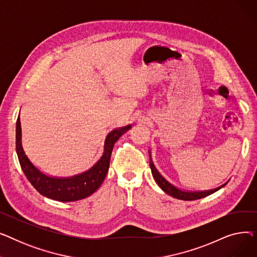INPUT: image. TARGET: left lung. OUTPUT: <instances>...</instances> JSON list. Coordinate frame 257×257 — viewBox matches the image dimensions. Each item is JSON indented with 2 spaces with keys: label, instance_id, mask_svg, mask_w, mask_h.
Returning <instances> with one entry per match:
<instances>
[{
  "label": "left lung",
  "instance_id": "left-lung-1",
  "mask_svg": "<svg viewBox=\"0 0 257 257\" xmlns=\"http://www.w3.org/2000/svg\"><path fill=\"white\" fill-rule=\"evenodd\" d=\"M150 168L152 170V175L156 181V183L159 185V187L163 190L164 192H166L168 195L177 198L180 200H185V201H192V200H198L201 198H204L206 196H209L211 194H213L214 192L219 191L220 188H222L225 184H223L222 186L215 188V190H211V191H205V192H184L179 190V188L175 187L174 185H172L170 182H168L163 176H161L160 173L157 171V169L155 168L153 161L151 159L150 156Z\"/></svg>",
  "mask_w": 257,
  "mask_h": 257
}]
</instances>
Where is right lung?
Masks as SVG:
<instances>
[{
    "instance_id": "add662e5",
    "label": "right lung",
    "mask_w": 257,
    "mask_h": 257,
    "mask_svg": "<svg viewBox=\"0 0 257 257\" xmlns=\"http://www.w3.org/2000/svg\"><path fill=\"white\" fill-rule=\"evenodd\" d=\"M131 128L130 125L113 130L108 134L105 141L104 154L98 163L87 172L77 175L71 178H52L40 173L26 156L22 147V129L20 115L17 120V153L21 168L26 175L27 179L34 186L35 190L45 197L50 199L71 202L84 199L96 192L109 168V161L113 146L116 141Z\"/></svg>"
}]
</instances>
